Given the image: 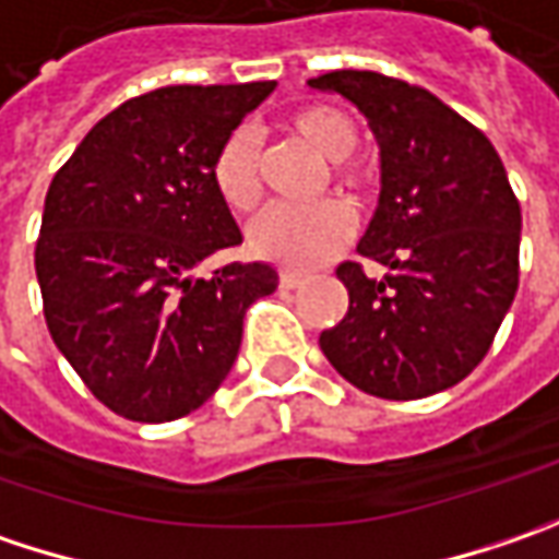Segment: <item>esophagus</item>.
Instances as JSON below:
<instances>
[{"instance_id":"obj_1","label":"esophagus","mask_w":559,"mask_h":559,"mask_svg":"<svg viewBox=\"0 0 559 559\" xmlns=\"http://www.w3.org/2000/svg\"><path fill=\"white\" fill-rule=\"evenodd\" d=\"M304 275H297V272H281V287L284 290H297V287H304Z\"/></svg>"}]
</instances>
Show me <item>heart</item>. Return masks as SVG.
Returning <instances> with one entry per match:
<instances>
[{"instance_id": "obj_1", "label": "heart", "mask_w": 559, "mask_h": 559, "mask_svg": "<svg viewBox=\"0 0 559 559\" xmlns=\"http://www.w3.org/2000/svg\"><path fill=\"white\" fill-rule=\"evenodd\" d=\"M284 131L309 146L325 162H341L356 146V128L344 111L331 106H300L284 118ZM337 187H356L350 168H334ZM212 183L222 203L234 212H250L262 197V153L253 131L237 128L222 140L212 158ZM353 231V215L344 203H319L309 209L272 206L259 212L247 243L259 259L278 262L284 269H316L337 253Z\"/></svg>"}]
</instances>
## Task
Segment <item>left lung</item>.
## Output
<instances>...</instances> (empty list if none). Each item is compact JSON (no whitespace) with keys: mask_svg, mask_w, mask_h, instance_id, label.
Here are the masks:
<instances>
[{"mask_svg":"<svg viewBox=\"0 0 559 559\" xmlns=\"http://www.w3.org/2000/svg\"><path fill=\"white\" fill-rule=\"evenodd\" d=\"M312 90L344 96L378 143L381 190L359 253L337 265L350 306L319 347L353 388L384 401L448 391L488 353L520 284V203L491 140L423 86L331 71Z\"/></svg>","mask_w":559,"mask_h":559,"instance_id":"8db88e82","label":"left lung"}]
</instances>
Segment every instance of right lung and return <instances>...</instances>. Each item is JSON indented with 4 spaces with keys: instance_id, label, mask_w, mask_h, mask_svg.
Wrapping results in <instances>:
<instances>
[{
    "instance_id": "1",
    "label": "right lung",
    "mask_w": 559,
    "mask_h": 559,
    "mask_svg": "<svg viewBox=\"0 0 559 559\" xmlns=\"http://www.w3.org/2000/svg\"><path fill=\"white\" fill-rule=\"evenodd\" d=\"M275 81L162 86L109 111L49 183L37 240L46 325L111 413L171 423L231 372L269 262L197 265L243 234L212 183L222 140Z\"/></svg>"
}]
</instances>
